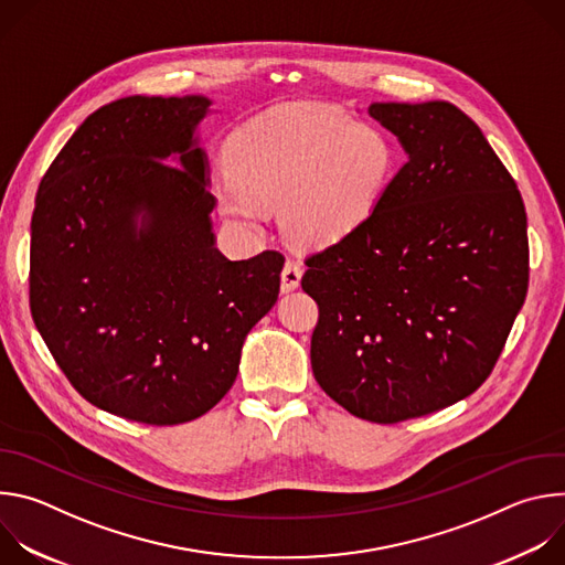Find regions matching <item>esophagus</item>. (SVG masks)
I'll use <instances>...</instances> for the list:
<instances>
[{
  "label": "esophagus",
  "instance_id": "esophagus-1",
  "mask_svg": "<svg viewBox=\"0 0 565 565\" xmlns=\"http://www.w3.org/2000/svg\"><path fill=\"white\" fill-rule=\"evenodd\" d=\"M301 275H303L301 266H299L297 262L288 259V262L284 264V268H281V292H290V290L299 288Z\"/></svg>",
  "mask_w": 565,
  "mask_h": 565
}]
</instances>
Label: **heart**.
<instances>
[{"mask_svg": "<svg viewBox=\"0 0 565 565\" xmlns=\"http://www.w3.org/2000/svg\"><path fill=\"white\" fill-rule=\"evenodd\" d=\"M395 172V147L371 122L317 111H279L241 127L212 181L218 212L259 227L281 207V227L319 248L355 232L377 207Z\"/></svg>", "mask_w": 565, "mask_h": 565, "instance_id": "heart-1", "label": "heart"}]
</instances>
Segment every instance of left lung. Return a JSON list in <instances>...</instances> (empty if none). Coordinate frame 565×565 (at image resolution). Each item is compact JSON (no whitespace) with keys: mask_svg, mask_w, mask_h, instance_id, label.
I'll list each match as a JSON object with an SVG mask.
<instances>
[{"mask_svg":"<svg viewBox=\"0 0 565 565\" xmlns=\"http://www.w3.org/2000/svg\"><path fill=\"white\" fill-rule=\"evenodd\" d=\"M407 163L373 214L306 259L319 306L317 384L349 414L393 425L486 382L525 301L527 216L478 125L445 100L373 103Z\"/></svg>","mask_w":565,"mask_h":565,"instance_id":"1","label":"left lung"}]
</instances>
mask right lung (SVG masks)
Returning a JSON list of instances; mask_svg holds the SVG:
<instances>
[{"mask_svg":"<svg viewBox=\"0 0 565 565\" xmlns=\"http://www.w3.org/2000/svg\"><path fill=\"white\" fill-rule=\"evenodd\" d=\"M210 105L100 107L46 170L31 221V312L53 360L98 409L156 427L216 405L279 295L281 253L230 262L214 246L194 138Z\"/></svg>","mask_w":565,"mask_h":565,"instance_id":"add662e5","label":"right lung"}]
</instances>
